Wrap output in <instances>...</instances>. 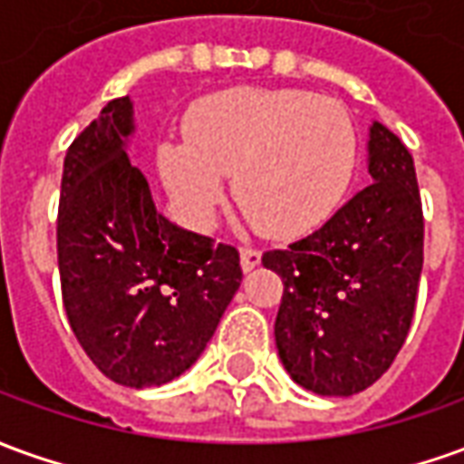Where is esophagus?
<instances>
[{"instance_id":"esophagus-1","label":"esophagus","mask_w":464,"mask_h":464,"mask_svg":"<svg viewBox=\"0 0 464 464\" xmlns=\"http://www.w3.org/2000/svg\"><path fill=\"white\" fill-rule=\"evenodd\" d=\"M261 264V251L251 248V246H243L241 248V268L243 271H251L256 266Z\"/></svg>"}]
</instances>
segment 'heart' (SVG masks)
I'll use <instances>...</instances> for the list:
<instances>
[{"label": "heart", "mask_w": 464, "mask_h": 464, "mask_svg": "<svg viewBox=\"0 0 464 464\" xmlns=\"http://www.w3.org/2000/svg\"><path fill=\"white\" fill-rule=\"evenodd\" d=\"M188 142H163L158 168L178 208L208 226L223 176L243 216L266 236L291 238L326 221L356 168V128L342 102L309 90L233 87L200 100Z\"/></svg>", "instance_id": "obj_1"}]
</instances>
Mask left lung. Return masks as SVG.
Masks as SVG:
<instances>
[{
	"mask_svg": "<svg viewBox=\"0 0 464 464\" xmlns=\"http://www.w3.org/2000/svg\"><path fill=\"white\" fill-rule=\"evenodd\" d=\"M372 186L288 248L266 251L284 281L276 346L296 384L324 397L367 390L412 324L424 216L410 150L382 122L369 140Z\"/></svg>",
	"mask_w": 464,
	"mask_h": 464,
	"instance_id": "left-lung-1",
	"label": "left lung"
}]
</instances>
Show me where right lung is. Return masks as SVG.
Returning a JSON list of instances; mask_svg holds the SVG:
<instances>
[{"label":"right lung","instance_id":"obj_1","mask_svg":"<svg viewBox=\"0 0 464 464\" xmlns=\"http://www.w3.org/2000/svg\"><path fill=\"white\" fill-rule=\"evenodd\" d=\"M130 132V100L118 97L67 148L57 264L85 354L112 382L142 390L198 359L243 271L236 246L183 231L155 210L125 153Z\"/></svg>","mask_w":464,"mask_h":464}]
</instances>
